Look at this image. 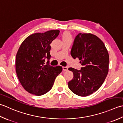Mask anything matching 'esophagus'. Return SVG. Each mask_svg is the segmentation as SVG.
Returning <instances> with one entry per match:
<instances>
[{
  "label": "esophagus",
  "mask_w": 123,
  "mask_h": 123,
  "mask_svg": "<svg viewBox=\"0 0 123 123\" xmlns=\"http://www.w3.org/2000/svg\"><path fill=\"white\" fill-rule=\"evenodd\" d=\"M62 70H63L64 71H67V70H68V67H65V66L62 67Z\"/></svg>",
  "instance_id": "obj_1"
}]
</instances>
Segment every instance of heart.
Here are the masks:
<instances>
[{
  "mask_svg": "<svg viewBox=\"0 0 123 123\" xmlns=\"http://www.w3.org/2000/svg\"><path fill=\"white\" fill-rule=\"evenodd\" d=\"M62 41L66 40H72V36L69 32L65 31L62 34Z\"/></svg>",
  "mask_w": 123,
  "mask_h": 123,
  "instance_id": "1",
  "label": "heart"
}]
</instances>
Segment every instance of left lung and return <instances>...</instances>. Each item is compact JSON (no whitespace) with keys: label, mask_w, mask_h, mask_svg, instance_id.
Listing matches in <instances>:
<instances>
[{"label":"left lung","mask_w":123,"mask_h":123,"mask_svg":"<svg viewBox=\"0 0 123 123\" xmlns=\"http://www.w3.org/2000/svg\"><path fill=\"white\" fill-rule=\"evenodd\" d=\"M71 55L78 58L82 67L78 70L69 68L74 77L68 83L74 93L86 97L98 90L104 82L109 70V54L104 42L91 33L77 35Z\"/></svg>","instance_id":"obj_1"}]
</instances>
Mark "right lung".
<instances>
[{
	"instance_id": "1",
	"label": "right lung",
	"mask_w": 123,
	"mask_h": 123,
	"mask_svg": "<svg viewBox=\"0 0 123 123\" xmlns=\"http://www.w3.org/2000/svg\"><path fill=\"white\" fill-rule=\"evenodd\" d=\"M58 30L43 33H36L27 37L17 51L15 67L17 76L24 89L29 93L41 96L52 88L62 66L45 64L44 59L51 57L50 43L58 36Z\"/></svg>"
}]
</instances>
